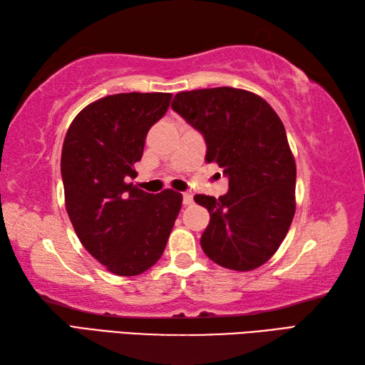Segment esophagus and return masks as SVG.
Here are the masks:
<instances>
[{
    "instance_id": "obj_1",
    "label": "esophagus",
    "mask_w": 365,
    "mask_h": 365,
    "mask_svg": "<svg viewBox=\"0 0 365 365\" xmlns=\"http://www.w3.org/2000/svg\"><path fill=\"white\" fill-rule=\"evenodd\" d=\"M182 199H183V205H191L192 204V195H191V192H183Z\"/></svg>"
}]
</instances>
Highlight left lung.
Segmentation results:
<instances>
[{
	"mask_svg": "<svg viewBox=\"0 0 365 365\" xmlns=\"http://www.w3.org/2000/svg\"><path fill=\"white\" fill-rule=\"evenodd\" d=\"M170 106L204 136L205 161L229 178L224 196H195L210 213L200 237L207 257L235 271L263 265L294 215L297 165L284 123L262 97L235 88L178 92Z\"/></svg>",
	"mask_w": 365,
	"mask_h": 365,
	"instance_id": "1",
	"label": "left lung"
}]
</instances>
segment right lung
Returning a JSON list of instances; mask_svg holds the SVG:
<instances>
[{
	"mask_svg": "<svg viewBox=\"0 0 365 365\" xmlns=\"http://www.w3.org/2000/svg\"><path fill=\"white\" fill-rule=\"evenodd\" d=\"M170 94H114L73 119L61 155L66 208L80 242L111 273L136 276L157 263L182 207V195H150L135 177L147 131L169 108Z\"/></svg>",
	"mask_w": 365,
	"mask_h": 365,
	"instance_id": "obj_1",
	"label": "right lung"
}]
</instances>
